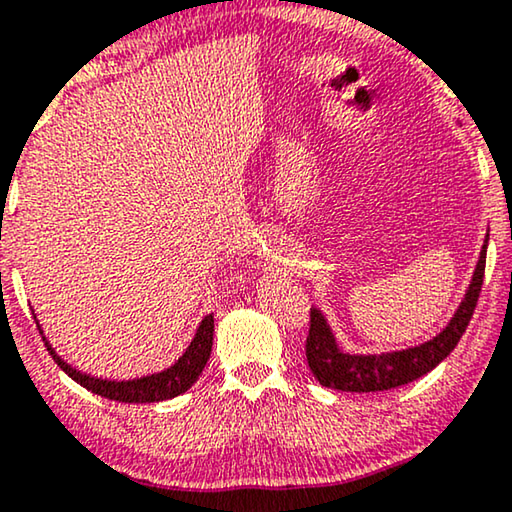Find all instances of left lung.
Segmentation results:
<instances>
[{"label": "left lung", "mask_w": 512, "mask_h": 512, "mask_svg": "<svg viewBox=\"0 0 512 512\" xmlns=\"http://www.w3.org/2000/svg\"><path fill=\"white\" fill-rule=\"evenodd\" d=\"M485 257H487V239L480 250V259L476 264L474 278L464 294V301L457 308L451 324L441 331L437 338L423 342V345L402 349V352L388 354H345L335 345V338L322 317V312L310 308V329L305 338V358H308V368L319 384L326 388H338V391L352 393H375L388 391V388H398L409 384L418 377L437 368L444 358L453 352L462 333L474 317L480 287H483L485 276Z\"/></svg>", "instance_id": "8db88e82"}]
</instances>
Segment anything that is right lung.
Masks as SVG:
<instances>
[{
	"label": "right lung",
	"instance_id": "add662e5",
	"mask_svg": "<svg viewBox=\"0 0 512 512\" xmlns=\"http://www.w3.org/2000/svg\"><path fill=\"white\" fill-rule=\"evenodd\" d=\"M45 347L61 370L66 372L73 381H78L80 386H85L87 391L101 395V398L117 400V402H160L177 398V395L186 393L190 386L195 384L197 377L202 375L204 365H207L211 356V345H213V312L202 319L200 329H197L190 347L183 352L172 368L163 372H156V375L131 379V381H110V379H96L89 375H82V372L73 370L71 365L61 361L55 354V349L48 345V340L43 338Z\"/></svg>",
	"mask_w": 512,
	"mask_h": 512
}]
</instances>
